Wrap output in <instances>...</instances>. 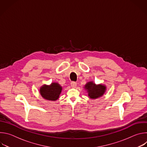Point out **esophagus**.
I'll return each instance as SVG.
<instances>
[{
    "label": "esophagus",
    "mask_w": 147,
    "mask_h": 147,
    "mask_svg": "<svg viewBox=\"0 0 147 147\" xmlns=\"http://www.w3.org/2000/svg\"><path fill=\"white\" fill-rule=\"evenodd\" d=\"M70 84H71V87L72 88H75L77 86V83L76 82H74V81L71 82Z\"/></svg>",
    "instance_id": "obj_1"
}]
</instances>
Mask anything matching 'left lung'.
Segmentation results:
<instances>
[{
  "mask_svg": "<svg viewBox=\"0 0 147 147\" xmlns=\"http://www.w3.org/2000/svg\"><path fill=\"white\" fill-rule=\"evenodd\" d=\"M84 88L88 92V95L91 99H96L102 96L106 91L107 87L105 85H96L93 81H90L85 85Z\"/></svg>",
  "mask_w": 147,
  "mask_h": 147,
  "instance_id": "1",
  "label": "left lung"
}]
</instances>
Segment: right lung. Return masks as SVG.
I'll use <instances>...</instances> for the list:
<instances>
[{"mask_svg": "<svg viewBox=\"0 0 147 147\" xmlns=\"http://www.w3.org/2000/svg\"><path fill=\"white\" fill-rule=\"evenodd\" d=\"M62 91V87L57 82H52L51 85H43L40 88L39 92L44 99L48 100H56Z\"/></svg>", "mask_w": 147, "mask_h": 147, "instance_id": "right-lung-1", "label": "right lung"}]
</instances>
